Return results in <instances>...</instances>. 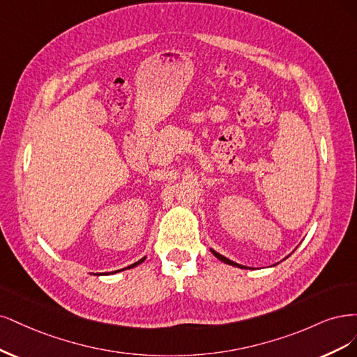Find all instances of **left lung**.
Wrapping results in <instances>:
<instances>
[{"instance_id": "1", "label": "left lung", "mask_w": 357, "mask_h": 357, "mask_svg": "<svg viewBox=\"0 0 357 357\" xmlns=\"http://www.w3.org/2000/svg\"><path fill=\"white\" fill-rule=\"evenodd\" d=\"M211 252L212 254L220 259V261H222V262H225V264H228V266H233V267H238V268H245V270H248L249 267H245V266H240V264H237V262H234V261H231V259H228V258H225L224 255H221V254H218V252H215L213 249H211ZM250 270V268H249Z\"/></svg>"}]
</instances>
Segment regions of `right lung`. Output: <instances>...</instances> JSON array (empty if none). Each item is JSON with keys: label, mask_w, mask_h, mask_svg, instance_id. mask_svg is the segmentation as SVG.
I'll use <instances>...</instances> for the list:
<instances>
[{"label": "right lung", "mask_w": 357, "mask_h": 357, "mask_svg": "<svg viewBox=\"0 0 357 357\" xmlns=\"http://www.w3.org/2000/svg\"><path fill=\"white\" fill-rule=\"evenodd\" d=\"M145 258H146V257H144L142 259H139V261H137V262L132 264V266H130V267H136V266H139V264H141V262H144V261H145ZM130 267H128V268H130ZM123 270H126V268H123ZM123 270H119V271H123ZM112 273H117V271H112Z\"/></svg>", "instance_id": "add662e5"}]
</instances>
